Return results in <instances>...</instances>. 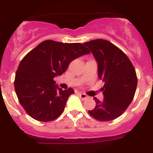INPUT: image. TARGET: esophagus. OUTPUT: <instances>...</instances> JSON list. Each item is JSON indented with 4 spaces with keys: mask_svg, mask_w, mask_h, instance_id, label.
Returning a JSON list of instances; mask_svg holds the SVG:
<instances>
[{
    "mask_svg": "<svg viewBox=\"0 0 153 153\" xmlns=\"http://www.w3.org/2000/svg\"><path fill=\"white\" fill-rule=\"evenodd\" d=\"M79 97H80L81 99H82V100H86V99H87V96L86 95V94H84V93H79Z\"/></svg>",
    "mask_w": 153,
    "mask_h": 153,
    "instance_id": "obj_1",
    "label": "esophagus"
}]
</instances>
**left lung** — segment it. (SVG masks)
Returning <instances> with one entry per match:
<instances>
[{
	"mask_svg": "<svg viewBox=\"0 0 153 153\" xmlns=\"http://www.w3.org/2000/svg\"><path fill=\"white\" fill-rule=\"evenodd\" d=\"M83 44L97 60L99 78L104 82L103 101L94 97L96 106L89 114L101 122L115 120L133 100L137 86L136 70L125 53L108 40L97 39Z\"/></svg>",
	"mask_w": 153,
	"mask_h": 153,
	"instance_id": "1",
	"label": "left lung"
}]
</instances>
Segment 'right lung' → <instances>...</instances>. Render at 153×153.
<instances>
[{"mask_svg":"<svg viewBox=\"0 0 153 153\" xmlns=\"http://www.w3.org/2000/svg\"><path fill=\"white\" fill-rule=\"evenodd\" d=\"M90 53L79 43L47 40L23 58L16 72L14 89L19 102L30 117L41 122L60 117L74 90L58 88L53 79L67 70L70 62Z\"/></svg>","mask_w":153,"mask_h":153,"instance_id":"add662e5","label":"right lung"}]
</instances>
